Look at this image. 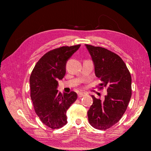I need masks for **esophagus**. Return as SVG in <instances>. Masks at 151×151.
Wrapping results in <instances>:
<instances>
[{
  "label": "esophagus",
  "instance_id": "34e87169",
  "mask_svg": "<svg viewBox=\"0 0 151 151\" xmlns=\"http://www.w3.org/2000/svg\"><path fill=\"white\" fill-rule=\"evenodd\" d=\"M85 95H86V94L85 93H83V92H80V93H78V96L80 97V98L81 97L84 96Z\"/></svg>",
  "mask_w": 151,
  "mask_h": 151
}]
</instances>
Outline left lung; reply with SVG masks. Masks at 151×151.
I'll list each match as a JSON object with an SVG mask.
<instances>
[{
  "instance_id": "obj_1",
  "label": "left lung",
  "mask_w": 151,
  "mask_h": 151,
  "mask_svg": "<svg viewBox=\"0 0 151 151\" xmlns=\"http://www.w3.org/2000/svg\"><path fill=\"white\" fill-rule=\"evenodd\" d=\"M107 94L101 101L92 95L93 103L88 111V122L99 130H106L118 122L131 98V76L122 58L106 48L85 45Z\"/></svg>"
}]
</instances>
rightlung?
Masks as SVG:
<instances>
[{
	"label": "right lung",
	"instance_id": "right-lung-1",
	"mask_svg": "<svg viewBox=\"0 0 151 151\" xmlns=\"http://www.w3.org/2000/svg\"><path fill=\"white\" fill-rule=\"evenodd\" d=\"M80 47H62L47 52L30 75V98L35 112L51 129H59L67 123L66 111L77 99L75 92L62 94L57 87L58 81L65 75L66 61Z\"/></svg>",
	"mask_w": 151,
	"mask_h": 151
}]
</instances>
